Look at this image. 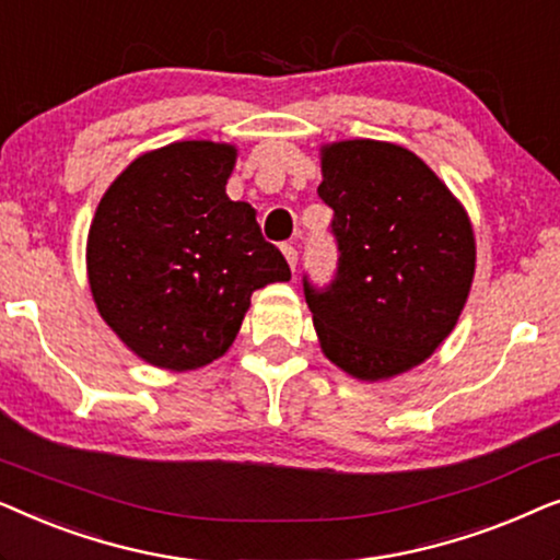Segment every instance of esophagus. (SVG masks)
<instances>
[{"label": "esophagus", "instance_id": "esophagus-1", "mask_svg": "<svg viewBox=\"0 0 560 560\" xmlns=\"http://www.w3.org/2000/svg\"><path fill=\"white\" fill-rule=\"evenodd\" d=\"M282 255H285L290 270L295 272V267H298V249L290 247V244H282Z\"/></svg>", "mask_w": 560, "mask_h": 560}]
</instances>
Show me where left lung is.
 I'll return each mask as SVG.
<instances>
[{"label":"left lung","instance_id":"8db88e82","mask_svg":"<svg viewBox=\"0 0 560 560\" xmlns=\"http://www.w3.org/2000/svg\"><path fill=\"white\" fill-rule=\"evenodd\" d=\"M339 272L305 282L320 351L362 382L423 364L454 331L477 270L464 203L416 152L382 140L320 144Z\"/></svg>","mask_w":560,"mask_h":560}]
</instances>
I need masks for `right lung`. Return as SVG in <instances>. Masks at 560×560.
Wrapping results in <instances>:
<instances>
[{
    "label": "right lung",
    "instance_id": "obj_1",
    "mask_svg": "<svg viewBox=\"0 0 560 560\" xmlns=\"http://www.w3.org/2000/svg\"><path fill=\"white\" fill-rule=\"evenodd\" d=\"M229 142L183 140L135 158L96 206L86 275L98 316L158 370L224 357L255 290L288 282L257 211L226 196Z\"/></svg>",
    "mask_w": 560,
    "mask_h": 560
}]
</instances>
